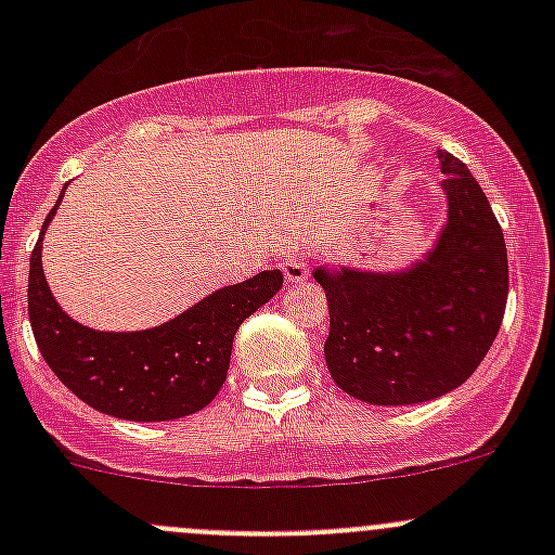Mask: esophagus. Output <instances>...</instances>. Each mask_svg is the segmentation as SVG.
<instances>
[{
  "label": "esophagus",
  "mask_w": 555,
  "mask_h": 555,
  "mask_svg": "<svg viewBox=\"0 0 555 555\" xmlns=\"http://www.w3.org/2000/svg\"><path fill=\"white\" fill-rule=\"evenodd\" d=\"M282 271H284V276H287V282H306V279H309V260H306L304 255H287V260H284V266H282Z\"/></svg>",
  "instance_id": "obj_1"
}]
</instances>
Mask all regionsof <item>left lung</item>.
Returning a JSON list of instances; mask_svg holds the SVG:
<instances>
[{
    "mask_svg": "<svg viewBox=\"0 0 555 555\" xmlns=\"http://www.w3.org/2000/svg\"><path fill=\"white\" fill-rule=\"evenodd\" d=\"M449 222L400 273L313 271L330 309L333 382L371 405H413L456 389L483 362L507 306V246L473 173L438 150Z\"/></svg>",
    "mask_w": 555,
    "mask_h": 555,
    "instance_id": "8db88e82",
    "label": "left lung"
}]
</instances>
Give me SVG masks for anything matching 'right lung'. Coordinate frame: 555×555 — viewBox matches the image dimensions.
Wrapping results in <instances>:
<instances>
[{"label":"right lung","mask_w":555,"mask_h":555,"mask_svg":"<svg viewBox=\"0 0 555 555\" xmlns=\"http://www.w3.org/2000/svg\"><path fill=\"white\" fill-rule=\"evenodd\" d=\"M61 195L44 217L53 220ZM282 271L222 287L160 327L102 333L66 317L42 273V236L29 262V322L50 371L82 402L126 422H171L201 411L225 384L233 335L282 289Z\"/></svg>","instance_id":"obj_1"}]
</instances>
